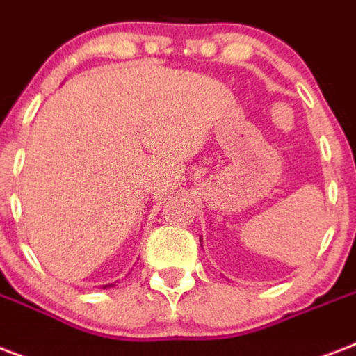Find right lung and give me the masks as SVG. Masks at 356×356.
<instances>
[{"mask_svg":"<svg viewBox=\"0 0 356 356\" xmlns=\"http://www.w3.org/2000/svg\"><path fill=\"white\" fill-rule=\"evenodd\" d=\"M111 286H115V284H106V286H104V288H111Z\"/></svg>","mask_w":356,"mask_h":356,"instance_id":"right-lung-1","label":"right lung"}]
</instances>
